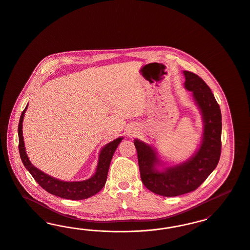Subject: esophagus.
<instances>
[{"label":"esophagus","instance_id":"1","mask_svg":"<svg viewBox=\"0 0 250 250\" xmlns=\"http://www.w3.org/2000/svg\"><path fill=\"white\" fill-rule=\"evenodd\" d=\"M135 133H136L135 131H130L129 135H132V136H134V135H135Z\"/></svg>","mask_w":250,"mask_h":250}]
</instances>
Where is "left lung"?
Here are the masks:
<instances>
[{
  "instance_id": "8db88e82",
  "label": "left lung",
  "mask_w": 250,
  "mask_h": 250,
  "mask_svg": "<svg viewBox=\"0 0 250 250\" xmlns=\"http://www.w3.org/2000/svg\"><path fill=\"white\" fill-rule=\"evenodd\" d=\"M184 87L192 92L204 123L203 139L197 151L179 165L157 168L161 162L155 150L140 140H134L140 178L153 193L172 197L196 190L216 168L221 151V112L209 86L193 72L184 70Z\"/></svg>"
}]
</instances>
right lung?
Here are the masks:
<instances>
[{
  "instance_id": "right-lung-1",
  "label": "right lung",
  "mask_w": 250,
  "mask_h": 250,
  "mask_svg": "<svg viewBox=\"0 0 250 250\" xmlns=\"http://www.w3.org/2000/svg\"><path fill=\"white\" fill-rule=\"evenodd\" d=\"M27 108L28 106H26L25 110L22 111L19 124V150L20 158L24 167L30 172L33 179L38 182V184L42 189H44L53 195L59 196L64 199H86L98 193L106 183L110 161L123 138H118L116 140H112L101 149L96 172L88 180L83 181H63L58 180L36 168L29 160V157L25 150V144L22 133V123Z\"/></svg>"
}]
</instances>
